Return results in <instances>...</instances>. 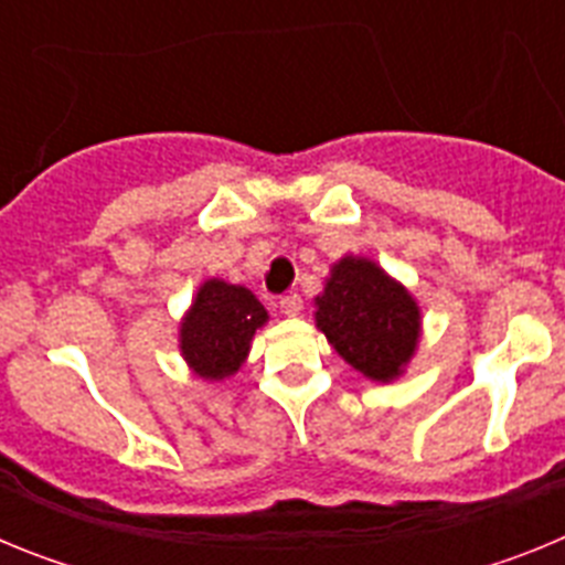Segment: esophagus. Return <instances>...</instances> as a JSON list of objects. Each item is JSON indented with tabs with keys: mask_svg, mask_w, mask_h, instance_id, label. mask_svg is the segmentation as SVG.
<instances>
[{
	"mask_svg": "<svg viewBox=\"0 0 565 565\" xmlns=\"http://www.w3.org/2000/svg\"><path fill=\"white\" fill-rule=\"evenodd\" d=\"M279 311L286 317H299L302 313V297L299 294H288V297L279 299Z\"/></svg>",
	"mask_w": 565,
	"mask_h": 565,
	"instance_id": "esophagus-1",
	"label": "esophagus"
}]
</instances>
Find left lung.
I'll list each match as a JSON object with an SVG mask.
<instances>
[{
    "label": "left lung",
    "mask_w": 565,
    "mask_h": 565,
    "mask_svg": "<svg viewBox=\"0 0 565 565\" xmlns=\"http://www.w3.org/2000/svg\"><path fill=\"white\" fill-rule=\"evenodd\" d=\"M317 328L353 371L373 382L404 373L422 337V311L413 294L367 257L333 263L326 291L313 299Z\"/></svg>",
    "instance_id": "8db88e82"
}]
</instances>
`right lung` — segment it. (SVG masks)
<instances>
[{
	"label": "right lung",
	"instance_id": "right-lung-1",
	"mask_svg": "<svg viewBox=\"0 0 565 565\" xmlns=\"http://www.w3.org/2000/svg\"><path fill=\"white\" fill-rule=\"evenodd\" d=\"M268 322V311L243 286L206 279L181 319V353L201 379L221 382L246 362L252 337Z\"/></svg>",
	"mask_w": 565,
	"mask_h": 565
}]
</instances>
